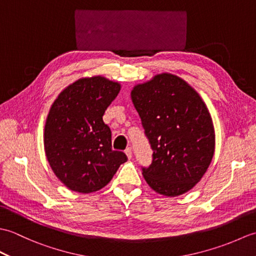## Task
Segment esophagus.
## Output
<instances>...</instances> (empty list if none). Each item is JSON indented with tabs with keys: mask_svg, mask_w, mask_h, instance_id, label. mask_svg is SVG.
<instances>
[{
	"mask_svg": "<svg viewBox=\"0 0 256 256\" xmlns=\"http://www.w3.org/2000/svg\"><path fill=\"white\" fill-rule=\"evenodd\" d=\"M125 154H126L128 160H131L132 158V148H128L126 150H125Z\"/></svg>",
	"mask_w": 256,
	"mask_h": 256,
	"instance_id": "obj_1",
	"label": "esophagus"
}]
</instances>
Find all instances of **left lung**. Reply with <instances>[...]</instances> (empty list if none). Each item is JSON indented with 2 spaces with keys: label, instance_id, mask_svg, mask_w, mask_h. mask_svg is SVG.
Returning <instances> with one entry per match:
<instances>
[{
  "label": "left lung",
  "instance_id": "left-lung-1",
  "mask_svg": "<svg viewBox=\"0 0 256 256\" xmlns=\"http://www.w3.org/2000/svg\"><path fill=\"white\" fill-rule=\"evenodd\" d=\"M131 99L153 148V162L143 168L146 182L166 197L188 192L204 177L216 148L202 98L182 78L162 72L135 84Z\"/></svg>",
  "mask_w": 256,
  "mask_h": 256
}]
</instances>
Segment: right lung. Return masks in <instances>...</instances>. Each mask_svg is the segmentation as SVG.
<instances>
[{
  "mask_svg": "<svg viewBox=\"0 0 256 256\" xmlns=\"http://www.w3.org/2000/svg\"><path fill=\"white\" fill-rule=\"evenodd\" d=\"M121 84L103 76L76 80L54 101L44 128V148L56 177L68 189L90 194L106 187L128 160L112 150L110 128L102 120Z\"/></svg>",
  "mask_w": 256,
  "mask_h": 256,
  "instance_id": "obj_1",
  "label": "right lung"
}]
</instances>
